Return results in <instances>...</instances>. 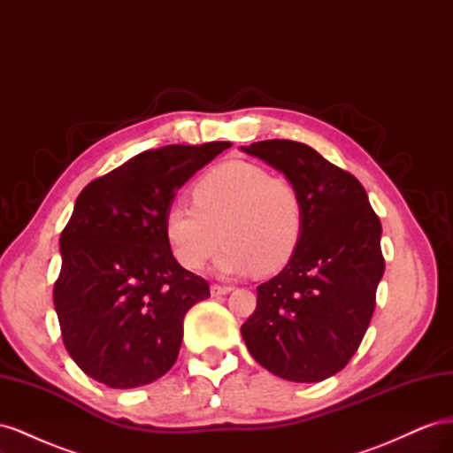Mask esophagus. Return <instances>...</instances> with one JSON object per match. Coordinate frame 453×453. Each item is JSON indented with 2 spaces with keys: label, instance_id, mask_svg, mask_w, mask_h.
<instances>
[{
  "label": "esophagus",
  "instance_id": "obj_1",
  "mask_svg": "<svg viewBox=\"0 0 453 453\" xmlns=\"http://www.w3.org/2000/svg\"><path fill=\"white\" fill-rule=\"evenodd\" d=\"M211 295L213 296H219V295H226V293H230L232 291V287L230 285H219V283H213L211 287Z\"/></svg>",
  "mask_w": 453,
  "mask_h": 453
}]
</instances>
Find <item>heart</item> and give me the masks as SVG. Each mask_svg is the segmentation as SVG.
Here are the masks:
<instances>
[{
  "label": "heart",
  "instance_id": "1",
  "mask_svg": "<svg viewBox=\"0 0 453 453\" xmlns=\"http://www.w3.org/2000/svg\"><path fill=\"white\" fill-rule=\"evenodd\" d=\"M190 202L166 211V238L187 270H200L217 245L223 273L257 268L273 273L289 265L304 234V200L296 185L253 162L232 160L190 187Z\"/></svg>",
  "mask_w": 453,
  "mask_h": 453
}]
</instances>
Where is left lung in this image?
<instances>
[{"label": "left lung", "mask_w": 453, "mask_h": 453, "mask_svg": "<svg viewBox=\"0 0 453 453\" xmlns=\"http://www.w3.org/2000/svg\"><path fill=\"white\" fill-rule=\"evenodd\" d=\"M245 153L263 158L296 185L304 234L276 278L257 287V308L242 325L253 359L291 381H321L359 349L386 270L381 223L349 172L291 140H266Z\"/></svg>", "instance_id": "obj_1"}]
</instances>
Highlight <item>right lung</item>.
I'll return each instance as SVG.
<instances>
[{"label": "right lung", "mask_w": 453, "mask_h": 453, "mask_svg": "<svg viewBox=\"0 0 453 453\" xmlns=\"http://www.w3.org/2000/svg\"><path fill=\"white\" fill-rule=\"evenodd\" d=\"M230 145L143 150L77 196L52 298L67 353L96 381L140 388L173 366L185 313L210 283L177 263L164 221L177 188Z\"/></svg>", "instance_id": "right-lung-1"}]
</instances>
